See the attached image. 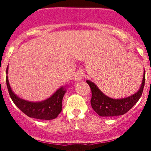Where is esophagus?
<instances>
[{
    "mask_svg": "<svg viewBox=\"0 0 151 151\" xmlns=\"http://www.w3.org/2000/svg\"><path fill=\"white\" fill-rule=\"evenodd\" d=\"M84 76V73L82 71H78L77 73H76L74 76V79L75 81H80L81 79H82Z\"/></svg>",
    "mask_w": 151,
    "mask_h": 151,
    "instance_id": "obj_1",
    "label": "esophagus"
}]
</instances>
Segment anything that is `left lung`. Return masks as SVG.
Listing matches in <instances>:
<instances>
[{"mask_svg": "<svg viewBox=\"0 0 151 151\" xmlns=\"http://www.w3.org/2000/svg\"><path fill=\"white\" fill-rule=\"evenodd\" d=\"M86 82L91 89L92 96L91 104L93 110L100 116H117L127 113L140 99L145 83V70H144L143 79L138 91L124 98L115 99L108 97L91 80H86Z\"/></svg>", "mask_w": 151, "mask_h": 151, "instance_id": "obj_1", "label": "left lung"}]
</instances>
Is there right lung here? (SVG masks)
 Masks as SVG:
<instances>
[{"mask_svg": "<svg viewBox=\"0 0 151 151\" xmlns=\"http://www.w3.org/2000/svg\"><path fill=\"white\" fill-rule=\"evenodd\" d=\"M8 74V66L6 75ZM6 86L12 101L16 106L31 118L50 120L57 118L62 110V101L68 86H62L57 89L47 99L41 101H29L20 98L10 87L8 76L6 77Z\"/></svg>", "mask_w": 151, "mask_h": 151, "instance_id": "right-lung-1", "label": "right lung"}]
</instances>
